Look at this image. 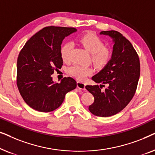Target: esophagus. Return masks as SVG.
Here are the masks:
<instances>
[{"mask_svg": "<svg viewBox=\"0 0 155 155\" xmlns=\"http://www.w3.org/2000/svg\"><path fill=\"white\" fill-rule=\"evenodd\" d=\"M77 87L78 89H80V90H85V84H84V82L78 81L77 82Z\"/></svg>", "mask_w": 155, "mask_h": 155, "instance_id": "1", "label": "esophagus"}]
</instances>
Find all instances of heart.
<instances>
[{
	"label": "heart",
	"mask_w": 155,
	"mask_h": 155,
	"mask_svg": "<svg viewBox=\"0 0 155 155\" xmlns=\"http://www.w3.org/2000/svg\"><path fill=\"white\" fill-rule=\"evenodd\" d=\"M84 47L92 55V61L98 68H103L109 63L111 58V53L109 49L104 48V44L100 38L93 34H87L80 39ZM74 44L68 41L65 43L61 48V56L63 61H68ZM69 73L78 80H84L93 73L90 67L74 65L68 69Z\"/></svg>",
	"instance_id": "obj_1"
}]
</instances>
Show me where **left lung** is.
<instances>
[{"mask_svg":"<svg viewBox=\"0 0 155 155\" xmlns=\"http://www.w3.org/2000/svg\"><path fill=\"white\" fill-rule=\"evenodd\" d=\"M114 43L109 63L92 78L98 85H87L85 88L94 96V101L89 107L92 114L108 117L118 114L128 105L134 96L140 78V61L130 41L117 31H103ZM107 84L104 92L100 87Z\"/></svg>","mask_w":155,"mask_h":155,"instance_id":"obj_1","label":"left lung"}]
</instances>
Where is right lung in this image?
Here are the masks:
<instances>
[{
	"label": "right lung",
	"instance_id": "add662e5",
	"mask_svg": "<svg viewBox=\"0 0 155 155\" xmlns=\"http://www.w3.org/2000/svg\"><path fill=\"white\" fill-rule=\"evenodd\" d=\"M78 30L73 27H47L38 31L25 44L17 63V84L24 101L41 112L54 111L65 96L77 87L73 78L54 82L51 75L61 68L63 40Z\"/></svg>",
	"mask_w": 155,
	"mask_h": 155
}]
</instances>
